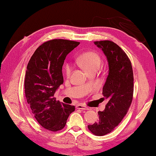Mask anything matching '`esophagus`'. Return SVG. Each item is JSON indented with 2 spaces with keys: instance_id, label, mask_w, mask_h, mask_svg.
Wrapping results in <instances>:
<instances>
[{
  "instance_id": "1",
  "label": "esophagus",
  "mask_w": 156,
  "mask_h": 156,
  "mask_svg": "<svg viewBox=\"0 0 156 156\" xmlns=\"http://www.w3.org/2000/svg\"><path fill=\"white\" fill-rule=\"evenodd\" d=\"M76 108H78V109H82V110H88L89 108L87 107L86 106L84 105H82V104H78V105H76Z\"/></svg>"
}]
</instances>
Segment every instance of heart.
Here are the masks:
<instances>
[{"mask_svg": "<svg viewBox=\"0 0 156 156\" xmlns=\"http://www.w3.org/2000/svg\"><path fill=\"white\" fill-rule=\"evenodd\" d=\"M79 65L85 69V71L89 72L91 70L98 69L101 65V60L99 55L94 52H86L80 55L77 59ZM72 72V67L69 64L65 65V74L67 76H69Z\"/></svg>", "mask_w": 156, "mask_h": 156, "instance_id": "obj_1", "label": "heart"}]
</instances>
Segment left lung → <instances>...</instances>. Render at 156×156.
I'll use <instances>...</instances> for the list:
<instances>
[{
	"mask_svg": "<svg viewBox=\"0 0 156 156\" xmlns=\"http://www.w3.org/2000/svg\"><path fill=\"white\" fill-rule=\"evenodd\" d=\"M106 55L108 74L103 87L108 99L105 109L99 112V121L88 129L96 136H104L114 131L131 106L133 94V73L131 61L118 44L110 40L94 42Z\"/></svg>",
	"mask_w": 156,
	"mask_h": 156,
	"instance_id": "1",
	"label": "left lung"
}]
</instances>
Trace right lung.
Listing matches in <instances>:
<instances>
[{"mask_svg":"<svg viewBox=\"0 0 156 156\" xmlns=\"http://www.w3.org/2000/svg\"><path fill=\"white\" fill-rule=\"evenodd\" d=\"M79 42L55 39L35 51L27 66L25 92L27 104L37 122L44 129L57 131L65 126L74 106L57 101L55 91L63 84L62 66L67 55Z\"/></svg>","mask_w":156,"mask_h":156,"instance_id":"obj_1","label":"right lung"}]
</instances>
